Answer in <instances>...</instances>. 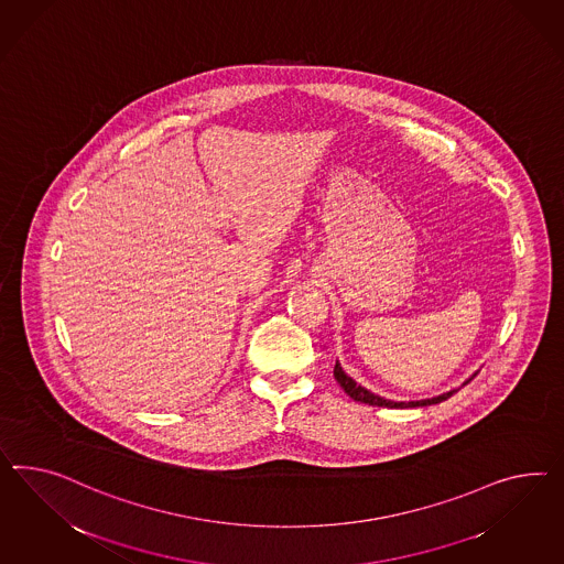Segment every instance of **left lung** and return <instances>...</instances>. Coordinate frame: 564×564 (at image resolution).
<instances>
[{"label":"left lung","instance_id":"1","mask_svg":"<svg viewBox=\"0 0 564 564\" xmlns=\"http://www.w3.org/2000/svg\"><path fill=\"white\" fill-rule=\"evenodd\" d=\"M474 376H476V373H474ZM474 376L464 381L462 386H466L468 381L474 380ZM335 380L338 381V386H340L352 400L364 402V404H371V406H383V409H416V406H431V404H440L443 400L454 397L457 390H459V388H457V390H449V392H443L440 397L425 398V400H390V398L373 394L371 390H367L361 383H357L350 376L345 373V369L340 367L338 361H336L335 366Z\"/></svg>","mask_w":564,"mask_h":564}]
</instances>
